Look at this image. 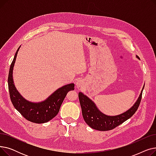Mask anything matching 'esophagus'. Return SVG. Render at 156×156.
I'll list each match as a JSON object with an SVG mask.
<instances>
[{
    "label": "esophagus",
    "instance_id": "34e87169",
    "mask_svg": "<svg viewBox=\"0 0 156 156\" xmlns=\"http://www.w3.org/2000/svg\"><path fill=\"white\" fill-rule=\"evenodd\" d=\"M76 87L78 90H82L84 88L83 81L81 79H78L76 81Z\"/></svg>",
    "mask_w": 156,
    "mask_h": 156
}]
</instances>
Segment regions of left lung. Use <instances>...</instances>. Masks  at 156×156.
Instances as JSON below:
<instances>
[{
  "instance_id": "obj_1",
  "label": "left lung",
  "mask_w": 156,
  "mask_h": 156,
  "mask_svg": "<svg viewBox=\"0 0 156 156\" xmlns=\"http://www.w3.org/2000/svg\"><path fill=\"white\" fill-rule=\"evenodd\" d=\"M136 57L140 59L138 56L136 55ZM144 88V85L137 101L132 107L126 112L117 116L105 115L99 110L90 99L82 92H79V101L82 111V115L86 123L90 127L99 131H108L115 128L130 118L135 113L140 105Z\"/></svg>"
}]
</instances>
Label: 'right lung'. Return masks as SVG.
Segmentation results:
<instances>
[{
  "mask_svg": "<svg viewBox=\"0 0 156 156\" xmlns=\"http://www.w3.org/2000/svg\"><path fill=\"white\" fill-rule=\"evenodd\" d=\"M20 47L14 55L8 76L11 101L15 109L26 119L35 123H44L51 120L58 114L66 95L68 92L75 89V84H68L58 88L42 102H32L26 100L17 90L12 78L14 66Z\"/></svg>",
  "mask_w": 156,
  "mask_h": 156,
  "instance_id": "right-lung-1",
  "label": "right lung"
}]
</instances>
